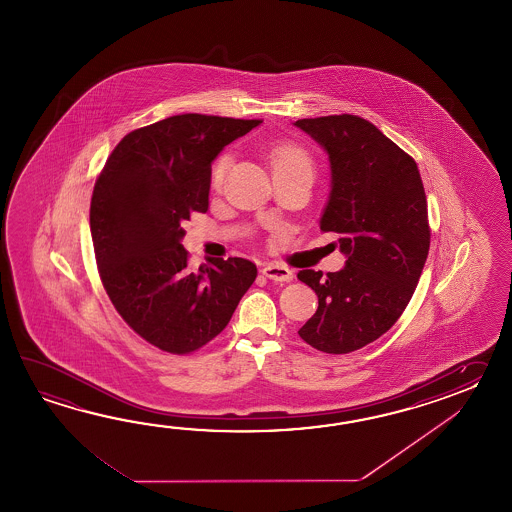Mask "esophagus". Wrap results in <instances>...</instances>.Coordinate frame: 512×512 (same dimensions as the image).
Returning <instances> with one entry per match:
<instances>
[{"mask_svg":"<svg viewBox=\"0 0 512 512\" xmlns=\"http://www.w3.org/2000/svg\"><path fill=\"white\" fill-rule=\"evenodd\" d=\"M263 274L267 276V278H271L274 282H289V280H293V271L289 269V267H285V265H280V263H267L265 267H263Z\"/></svg>","mask_w":512,"mask_h":512,"instance_id":"obj_1","label":"esophagus"}]
</instances>
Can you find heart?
I'll return each mask as SVG.
<instances>
[{
    "mask_svg": "<svg viewBox=\"0 0 512 512\" xmlns=\"http://www.w3.org/2000/svg\"><path fill=\"white\" fill-rule=\"evenodd\" d=\"M271 163L274 172H278V170H305V172L313 174V163H311L309 155L294 144L278 146L272 152ZM227 164H229V157H221L218 163L214 164V170H212V183L214 185H219L223 181Z\"/></svg>",
    "mask_w": 512,
    "mask_h": 512,
    "instance_id": "b5f03b06",
    "label": "heart"
}]
</instances>
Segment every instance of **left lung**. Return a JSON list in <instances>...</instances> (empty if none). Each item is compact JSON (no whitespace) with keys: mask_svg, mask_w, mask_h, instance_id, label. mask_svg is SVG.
<instances>
[{"mask_svg":"<svg viewBox=\"0 0 512 512\" xmlns=\"http://www.w3.org/2000/svg\"><path fill=\"white\" fill-rule=\"evenodd\" d=\"M326 152L331 190L320 230L337 232L346 265L304 269L298 278L318 309L298 335L342 355L384 335L403 315L425 267L430 229L414 159L368 120L331 115L294 122Z\"/></svg>","mask_w":512,"mask_h":512,"instance_id":"left-lung-1","label":"left lung"}]
</instances>
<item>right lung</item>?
Wrapping results in <instances>:
<instances>
[{"label":"right lung","mask_w":512,"mask_h":512,"mask_svg":"<svg viewBox=\"0 0 512 512\" xmlns=\"http://www.w3.org/2000/svg\"><path fill=\"white\" fill-rule=\"evenodd\" d=\"M261 120L185 113L131 131L95 183L89 227L100 278L126 324L168 353L227 327L258 269L245 258L186 267L183 223L207 212L212 163Z\"/></svg>","instance_id":"add662e5"}]
</instances>
